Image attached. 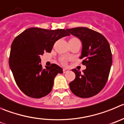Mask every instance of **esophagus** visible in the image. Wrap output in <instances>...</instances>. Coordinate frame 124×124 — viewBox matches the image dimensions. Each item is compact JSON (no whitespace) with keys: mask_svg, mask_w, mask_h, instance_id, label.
Returning a JSON list of instances; mask_svg holds the SVG:
<instances>
[{"mask_svg":"<svg viewBox=\"0 0 124 124\" xmlns=\"http://www.w3.org/2000/svg\"><path fill=\"white\" fill-rule=\"evenodd\" d=\"M69 72V70H67V69H63V73H67V72Z\"/></svg>","mask_w":124,"mask_h":124,"instance_id":"1","label":"esophagus"}]
</instances>
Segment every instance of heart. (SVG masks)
I'll list each match as a JSON object with an SVG mask.
<instances>
[{
    "label": "heart",
    "mask_w": 124,
    "mask_h": 124,
    "mask_svg": "<svg viewBox=\"0 0 124 124\" xmlns=\"http://www.w3.org/2000/svg\"><path fill=\"white\" fill-rule=\"evenodd\" d=\"M60 62L61 63V64L62 65H66L68 61H69V59L66 57H62L60 59Z\"/></svg>",
    "instance_id": "heart-1"
}]
</instances>
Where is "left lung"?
Listing matches in <instances>:
<instances>
[{
  "instance_id": "1",
  "label": "left lung",
  "mask_w": 124,
  "mask_h": 124,
  "mask_svg": "<svg viewBox=\"0 0 124 124\" xmlns=\"http://www.w3.org/2000/svg\"><path fill=\"white\" fill-rule=\"evenodd\" d=\"M82 43L80 59L86 69L83 73L76 69L72 71L75 78L69 83L75 95L80 98H90L103 89L109 77L112 58L108 40L101 33L85 27L67 29Z\"/></svg>"
}]
</instances>
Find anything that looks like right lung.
Masks as SVG:
<instances>
[{
  "instance_id": "right-lung-1",
  "label": "right lung",
  "mask_w": 124,
  "mask_h": 124,
  "mask_svg": "<svg viewBox=\"0 0 124 124\" xmlns=\"http://www.w3.org/2000/svg\"><path fill=\"white\" fill-rule=\"evenodd\" d=\"M69 35L63 29L30 28L14 39L9 65L16 85L24 94L31 98H41L51 92L54 78L63 71L54 63L43 69L40 56L44 52H51L58 39Z\"/></svg>"
}]
</instances>
